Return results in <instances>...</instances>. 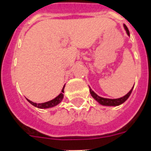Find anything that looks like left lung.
Returning <instances> with one entry per match:
<instances>
[{
  "mask_svg": "<svg viewBox=\"0 0 151 151\" xmlns=\"http://www.w3.org/2000/svg\"><path fill=\"white\" fill-rule=\"evenodd\" d=\"M123 26H124V29L125 30H126V32H127V35H129V29L127 27V25H126V24H123ZM89 88H90V93H91V96H92L93 98L95 99V100H96L99 104H101V105H105V106H118V105H121V104L124 103L125 101H127V99H128L129 97L130 96L131 93H132V91H133V87L132 88V89H131L128 93H127V95H124V96L122 97V98L116 99H105V98L99 96V95H97L96 93L94 92V91L91 89L90 87H89Z\"/></svg>",
  "mask_w": 151,
  "mask_h": 151,
  "instance_id": "1",
  "label": "left lung"
}]
</instances>
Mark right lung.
<instances>
[{
  "label": "right lung",
  "instance_id": "right-lung-1",
  "mask_svg": "<svg viewBox=\"0 0 151 151\" xmlns=\"http://www.w3.org/2000/svg\"><path fill=\"white\" fill-rule=\"evenodd\" d=\"M64 87L65 85L63 86V89H62V92L57 97H56L54 99H52V100H50L49 101H46V102H44V103H35V102H33V101H30L29 99H27V101H29V103L32 104V105H34L35 107L39 108V109H49V108H52L54 107L56 105H57L58 104H60L61 102V101L63 100V93H64Z\"/></svg>",
  "mask_w": 151,
  "mask_h": 151
}]
</instances>
